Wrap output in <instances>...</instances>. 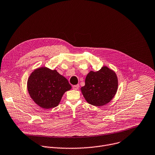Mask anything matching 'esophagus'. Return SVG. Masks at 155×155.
Masks as SVG:
<instances>
[{
    "instance_id": "1",
    "label": "esophagus",
    "mask_w": 155,
    "mask_h": 155,
    "mask_svg": "<svg viewBox=\"0 0 155 155\" xmlns=\"http://www.w3.org/2000/svg\"><path fill=\"white\" fill-rule=\"evenodd\" d=\"M79 85L78 84L74 85H73V89H74V90H78L79 89Z\"/></svg>"
}]
</instances>
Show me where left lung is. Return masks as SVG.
<instances>
[{
    "label": "left lung",
    "instance_id": "obj_1",
    "mask_svg": "<svg viewBox=\"0 0 155 155\" xmlns=\"http://www.w3.org/2000/svg\"><path fill=\"white\" fill-rule=\"evenodd\" d=\"M117 85L116 73L104 66L97 72L91 71L89 73L85 78V85L81 89L89 104L100 107L111 100L117 92Z\"/></svg>",
    "mask_w": 155,
    "mask_h": 155
}]
</instances>
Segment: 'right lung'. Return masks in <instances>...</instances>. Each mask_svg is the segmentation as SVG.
<instances>
[{"label":"right lung","mask_w":155,"mask_h":155,"mask_svg":"<svg viewBox=\"0 0 155 155\" xmlns=\"http://www.w3.org/2000/svg\"><path fill=\"white\" fill-rule=\"evenodd\" d=\"M27 84L31 98L44 109L58 106L64 93L71 89L64 77L56 70H51L45 67L34 70Z\"/></svg>","instance_id":"obj_1"}]
</instances>
